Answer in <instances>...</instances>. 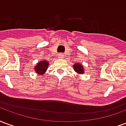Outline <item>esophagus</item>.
I'll list each match as a JSON object with an SVG mask.
<instances>
[{
  "instance_id": "obj_1",
  "label": "esophagus",
  "mask_w": 126,
  "mask_h": 126,
  "mask_svg": "<svg viewBox=\"0 0 126 126\" xmlns=\"http://www.w3.org/2000/svg\"><path fill=\"white\" fill-rule=\"evenodd\" d=\"M64 55H63V54H59V58H64Z\"/></svg>"
}]
</instances>
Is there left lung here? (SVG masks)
I'll return each instance as SVG.
<instances>
[{"mask_svg": "<svg viewBox=\"0 0 126 126\" xmlns=\"http://www.w3.org/2000/svg\"><path fill=\"white\" fill-rule=\"evenodd\" d=\"M73 68L74 71L79 74H82L84 73V67L82 64L80 63H76L73 65Z\"/></svg>", "mask_w": 126, "mask_h": 126, "instance_id": "1", "label": "left lung"}]
</instances>
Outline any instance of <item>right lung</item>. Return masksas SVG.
<instances>
[{
    "label": "right lung",
    "instance_id": "add662e5",
    "mask_svg": "<svg viewBox=\"0 0 126 126\" xmlns=\"http://www.w3.org/2000/svg\"><path fill=\"white\" fill-rule=\"evenodd\" d=\"M49 66V62L46 60H42V61L37 62L34 67V70L39 75H43Z\"/></svg>",
    "mask_w": 126,
    "mask_h": 126
}]
</instances>
